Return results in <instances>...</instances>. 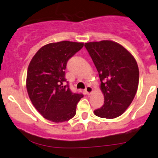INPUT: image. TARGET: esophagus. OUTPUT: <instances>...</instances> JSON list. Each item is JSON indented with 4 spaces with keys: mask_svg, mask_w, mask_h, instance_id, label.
Masks as SVG:
<instances>
[{
    "mask_svg": "<svg viewBox=\"0 0 158 158\" xmlns=\"http://www.w3.org/2000/svg\"><path fill=\"white\" fill-rule=\"evenodd\" d=\"M85 92H86V93L88 94V95H89V94H92V92H93V89H92V87L88 86L86 89H85Z\"/></svg>",
    "mask_w": 158,
    "mask_h": 158,
    "instance_id": "34e87169",
    "label": "esophagus"
}]
</instances>
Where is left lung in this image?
<instances>
[{"label":"left lung","instance_id":"obj_1","mask_svg":"<svg viewBox=\"0 0 158 158\" xmlns=\"http://www.w3.org/2000/svg\"><path fill=\"white\" fill-rule=\"evenodd\" d=\"M84 46L99 74L104 96V104L94 114L107 119L118 118L129 106L138 90V64L127 49L112 40L89 42Z\"/></svg>","mask_w":158,"mask_h":158}]
</instances>
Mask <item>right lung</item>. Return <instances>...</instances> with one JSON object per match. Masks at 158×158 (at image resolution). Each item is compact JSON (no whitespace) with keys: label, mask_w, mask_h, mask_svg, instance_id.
Wrapping results in <instances>:
<instances>
[{"label":"right lung","mask_w":158,"mask_h":158,"mask_svg":"<svg viewBox=\"0 0 158 158\" xmlns=\"http://www.w3.org/2000/svg\"><path fill=\"white\" fill-rule=\"evenodd\" d=\"M83 43L68 40L42 46L28 66L27 89L35 108L46 119L55 123L67 121L76 114L83 97L73 93L65 77L67 61L82 49Z\"/></svg>","instance_id":"obj_1"}]
</instances>
